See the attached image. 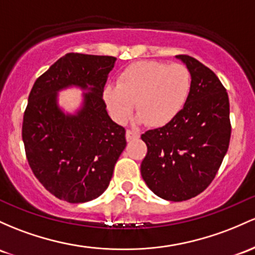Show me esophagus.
<instances>
[{
  "mask_svg": "<svg viewBox=\"0 0 255 255\" xmlns=\"http://www.w3.org/2000/svg\"><path fill=\"white\" fill-rule=\"evenodd\" d=\"M139 136H140V134H139V132H136V130L128 129L127 132H126V138H127L128 141L135 140V139H138Z\"/></svg>",
  "mask_w": 255,
  "mask_h": 255,
  "instance_id": "34e87169",
  "label": "esophagus"
}]
</instances>
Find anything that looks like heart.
Instances as JSON below:
<instances>
[{"label": "heart", "mask_w": 255, "mask_h": 255, "mask_svg": "<svg viewBox=\"0 0 255 255\" xmlns=\"http://www.w3.org/2000/svg\"><path fill=\"white\" fill-rule=\"evenodd\" d=\"M191 85V72L183 64L136 61L120 72L116 86H105L103 99L117 123L129 119L135 104L139 121L161 127L180 114Z\"/></svg>", "instance_id": "heart-1"}]
</instances>
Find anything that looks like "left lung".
<instances>
[{"label": "left lung", "instance_id": "1", "mask_svg": "<svg viewBox=\"0 0 255 255\" xmlns=\"http://www.w3.org/2000/svg\"><path fill=\"white\" fill-rule=\"evenodd\" d=\"M191 72L189 99L173 121L141 134L147 146L141 177L155 195L186 201L205 191L222 164L231 136L230 104L217 75L190 55H177Z\"/></svg>", "mask_w": 255, "mask_h": 255}]
</instances>
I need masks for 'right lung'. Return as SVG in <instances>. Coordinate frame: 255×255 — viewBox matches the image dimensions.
<instances>
[{"label":"right lung","instance_id":"obj_1","mask_svg":"<svg viewBox=\"0 0 255 255\" xmlns=\"http://www.w3.org/2000/svg\"><path fill=\"white\" fill-rule=\"evenodd\" d=\"M116 58L68 53L33 83L23 119V141L35 177L59 200L82 203L108 189L126 144V129L106 111L103 91ZM86 90L83 108L64 114L56 93Z\"/></svg>","mask_w":255,"mask_h":255}]
</instances>
